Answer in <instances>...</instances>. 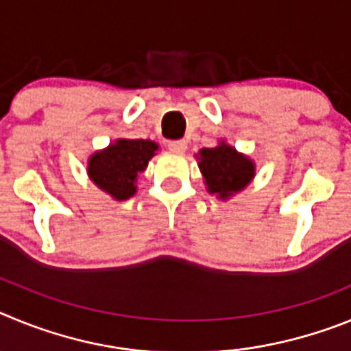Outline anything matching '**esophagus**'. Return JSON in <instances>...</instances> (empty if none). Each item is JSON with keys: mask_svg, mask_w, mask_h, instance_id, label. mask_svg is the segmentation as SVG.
<instances>
[{"mask_svg": "<svg viewBox=\"0 0 351 351\" xmlns=\"http://www.w3.org/2000/svg\"><path fill=\"white\" fill-rule=\"evenodd\" d=\"M170 151H178V153H184L186 151V141H170L169 142Z\"/></svg>", "mask_w": 351, "mask_h": 351, "instance_id": "1", "label": "esophagus"}]
</instances>
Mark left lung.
Returning a JSON list of instances; mask_svg holds the SVG:
<instances>
[{"label": "left lung", "mask_w": 351, "mask_h": 351, "mask_svg": "<svg viewBox=\"0 0 351 351\" xmlns=\"http://www.w3.org/2000/svg\"><path fill=\"white\" fill-rule=\"evenodd\" d=\"M198 154V167L204 173L207 190L219 195V198H228L235 191H241L255 176L253 161L239 154L230 145L206 147Z\"/></svg>", "instance_id": "1"}]
</instances>
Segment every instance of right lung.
<instances>
[{"label":"right lung","instance_id":"right-lung-1","mask_svg":"<svg viewBox=\"0 0 351 351\" xmlns=\"http://www.w3.org/2000/svg\"><path fill=\"white\" fill-rule=\"evenodd\" d=\"M156 149L158 144L153 141L121 138L105 151L93 154L88 167L89 178L116 200H126L137 191L138 178Z\"/></svg>","mask_w":351,"mask_h":351}]
</instances>
